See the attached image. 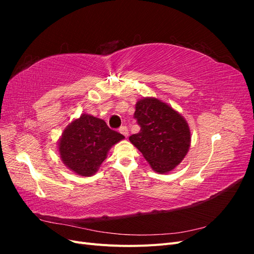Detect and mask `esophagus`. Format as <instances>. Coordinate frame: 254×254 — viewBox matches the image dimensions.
Here are the masks:
<instances>
[{
	"label": "esophagus",
	"instance_id": "obj_1",
	"mask_svg": "<svg viewBox=\"0 0 254 254\" xmlns=\"http://www.w3.org/2000/svg\"><path fill=\"white\" fill-rule=\"evenodd\" d=\"M120 132L124 135V136H128V128L126 127V126H122L121 128H120Z\"/></svg>",
	"mask_w": 254,
	"mask_h": 254
}]
</instances>
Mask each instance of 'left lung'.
<instances>
[{
    "label": "left lung",
    "instance_id": "8db88e82",
    "mask_svg": "<svg viewBox=\"0 0 254 254\" xmlns=\"http://www.w3.org/2000/svg\"><path fill=\"white\" fill-rule=\"evenodd\" d=\"M134 119L141 130L129 136V141L153 171L159 174L173 171L187 156L190 145L187 121L170 105L155 97L137 101Z\"/></svg>",
    "mask_w": 254,
    "mask_h": 254
}]
</instances>
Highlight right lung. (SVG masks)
<instances>
[{
	"label": "right lung",
	"instance_id": "right-lung-1",
	"mask_svg": "<svg viewBox=\"0 0 254 254\" xmlns=\"http://www.w3.org/2000/svg\"><path fill=\"white\" fill-rule=\"evenodd\" d=\"M124 137L105 121L84 113L64 129L58 143L59 155L72 172L90 177L98 171L112 146Z\"/></svg>",
	"mask_w": 254,
	"mask_h": 254
}]
</instances>
